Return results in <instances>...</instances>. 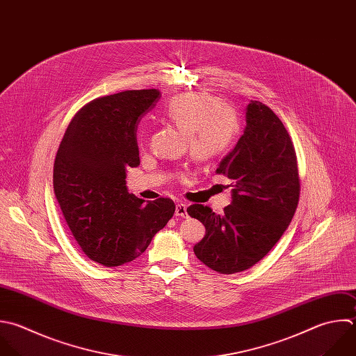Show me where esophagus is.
<instances>
[{
	"instance_id": "1",
	"label": "esophagus",
	"mask_w": 356,
	"mask_h": 356,
	"mask_svg": "<svg viewBox=\"0 0 356 356\" xmlns=\"http://www.w3.org/2000/svg\"><path fill=\"white\" fill-rule=\"evenodd\" d=\"M175 216H179V217H186L188 213H186V204L185 203H178L177 207H175Z\"/></svg>"
}]
</instances>
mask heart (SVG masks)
Wrapping results in <instances>:
<instances>
[{
    "instance_id": "obj_1",
    "label": "heart",
    "mask_w": 356,
    "mask_h": 356,
    "mask_svg": "<svg viewBox=\"0 0 356 356\" xmlns=\"http://www.w3.org/2000/svg\"><path fill=\"white\" fill-rule=\"evenodd\" d=\"M165 117L186 134L189 152L197 161H210L224 154L238 129L235 111L206 93H184L172 97Z\"/></svg>"
}]
</instances>
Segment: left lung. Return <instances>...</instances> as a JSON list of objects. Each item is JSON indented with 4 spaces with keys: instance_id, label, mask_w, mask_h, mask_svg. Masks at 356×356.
Returning <instances> with one entry per match:
<instances>
[{
    "instance_id": "8db88e82",
    "label": "left lung",
    "mask_w": 356,
    "mask_h": 356,
    "mask_svg": "<svg viewBox=\"0 0 356 356\" xmlns=\"http://www.w3.org/2000/svg\"><path fill=\"white\" fill-rule=\"evenodd\" d=\"M231 179L232 202L224 214L192 204L188 214L206 227L193 246L196 257L221 274L260 261L288 228L299 202L300 182L293 143L274 111L252 100L246 128L216 171Z\"/></svg>"
}]
</instances>
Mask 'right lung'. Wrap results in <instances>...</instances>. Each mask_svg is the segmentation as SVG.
Here are the masks:
<instances>
[{
	"instance_id": "1",
	"label": "right lung",
	"mask_w": 356,
	"mask_h": 356,
	"mask_svg": "<svg viewBox=\"0 0 356 356\" xmlns=\"http://www.w3.org/2000/svg\"><path fill=\"white\" fill-rule=\"evenodd\" d=\"M160 99L157 89L127 90L83 106L70 122L54 161V193L83 253L106 267L139 257L174 216L160 197L147 204L127 189L138 167L136 128Z\"/></svg>"
}]
</instances>
